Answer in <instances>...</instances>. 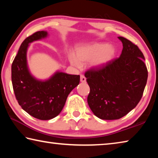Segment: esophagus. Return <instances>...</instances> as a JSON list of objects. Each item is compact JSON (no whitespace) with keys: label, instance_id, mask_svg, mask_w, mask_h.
I'll return each instance as SVG.
<instances>
[{"label":"esophagus","instance_id":"34e87169","mask_svg":"<svg viewBox=\"0 0 158 158\" xmlns=\"http://www.w3.org/2000/svg\"><path fill=\"white\" fill-rule=\"evenodd\" d=\"M80 81L82 83L85 82V81H86V79H85V77H84V75H83V74L80 75Z\"/></svg>","mask_w":158,"mask_h":158}]
</instances>
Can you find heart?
Here are the masks:
<instances>
[{
  "mask_svg": "<svg viewBox=\"0 0 158 158\" xmlns=\"http://www.w3.org/2000/svg\"><path fill=\"white\" fill-rule=\"evenodd\" d=\"M114 48L106 43H95L79 47L76 51V55L70 54L69 61L72 65L79 68L81 64L90 60L93 67H102L108 63L113 58Z\"/></svg>",
  "mask_w": 158,
  "mask_h": 158,
  "instance_id": "heart-1",
  "label": "heart"
}]
</instances>
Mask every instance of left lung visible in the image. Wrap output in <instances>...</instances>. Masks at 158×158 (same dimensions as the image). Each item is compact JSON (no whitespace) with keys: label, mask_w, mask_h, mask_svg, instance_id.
Wrapping results in <instances>:
<instances>
[{"label":"left lung","mask_w":158,"mask_h":158,"mask_svg":"<svg viewBox=\"0 0 158 158\" xmlns=\"http://www.w3.org/2000/svg\"><path fill=\"white\" fill-rule=\"evenodd\" d=\"M118 39L123 47L120 57L84 74L90 87L88 104L103 120L119 119L132 110L142 98L148 79L143 53L127 39Z\"/></svg>","instance_id":"obj_1"}]
</instances>
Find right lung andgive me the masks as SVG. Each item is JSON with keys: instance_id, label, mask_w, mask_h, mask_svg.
Here are the masks:
<instances>
[{"instance_id": "add662e5", "label": "right lung", "mask_w": 158, "mask_h": 158, "mask_svg": "<svg viewBox=\"0 0 158 158\" xmlns=\"http://www.w3.org/2000/svg\"><path fill=\"white\" fill-rule=\"evenodd\" d=\"M47 31H37L23 40L12 64V82L16 99L21 108L40 120H50L62 111L80 76L57 72L46 81H39L29 73L26 52L28 44L44 38Z\"/></svg>"}]
</instances>
